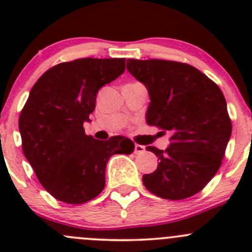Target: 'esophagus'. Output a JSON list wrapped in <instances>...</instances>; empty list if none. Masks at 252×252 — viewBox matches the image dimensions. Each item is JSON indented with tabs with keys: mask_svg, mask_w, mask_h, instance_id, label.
<instances>
[{
	"mask_svg": "<svg viewBox=\"0 0 252 252\" xmlns=\"http://www.w3.org/2000/svg\"><path fill=\"white\" fill-rule=\"evenodd\" d=\"M144 151H145V146H142V145H139V144H135V146H134V152H135L136 155L142 154Z\"/></svg>",
	"mask_w": 252,
	"mask_h": 252,
	"instance_id": "esophagus-1",
	"label": "esophagus"
}]
</instances>
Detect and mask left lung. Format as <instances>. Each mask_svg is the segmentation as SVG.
Instances as JSON below:
<instances>
[{
  "instance_id": "1",
  "label": "left lung",
  "mask_w": 252,
  "mask_h": 252,
  "mask_svg": "<svg viewBox=\"0 0 252 252\" xmlns=\"http://www.w3.org/2000/svg\"><path fill=\"white\" fill-rule=\"evenodd\" d=\"M126 69L149 91L147 124L171 134L166 150L146 147L159 162L156 171L142 175L145 188L167 200L197 194L220 169L232 134L223 93L187 63L128 60Z\"/></svg>"
}]
</instances>
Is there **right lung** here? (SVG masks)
<instances>
[{
    "mask_svg": "<svg viewBox=\"0 0 252 252\" xmlns=\"http://www.w3.org/2000/svg\"><path fill=\"white\" fill-rule=\"evenodd\" d=\"M126 69V58H79L53 65L32 88L19 116L22 149L36 178L55 199L79 205L105 188L112 155L134 151L124 136L86 135L97 91Z\"/></svg>",
    "mask_w": 252,
    "mask_h": 252,
    "instance_id": "1",
    "label": "right lung"
}]
</instances>
